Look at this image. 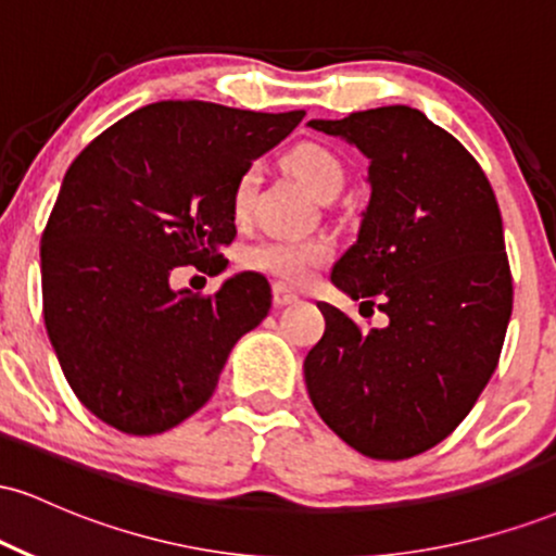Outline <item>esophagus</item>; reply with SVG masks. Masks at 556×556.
<instances>
[{
  "mask_svg": "<svg viewBox=\"0 0 556 556\" xmlns=\"http://www.w3.org/2000/svg\"><path fill=\"white\" fill-rule=\"evenodd\" d=\"M298 295L292 290H287L285 285H274V308H285V305H292Z\"/></svg>",
  "mask_w": 556,
  "mask_h": 556,
  "instance_id": "obj_1",
  "label": "esophagus"
}]
</instances>
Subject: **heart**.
Listing matches in <instances>:
<instances>
[{
    "label": "heart",
    "mask_w": 556,
    "mask_h": 556,
    "mask_svg": "<svg viewBox=\"0 0 556 556\" xmlns=\"http://www.w3.org/2000/svg\"><path fill=\"white\" fill-rule=\"evenodd\" d=\"M285 164L316 198L340 193L344 180L342 164L324 146L298 143L295 149L287 151ZM256 182V167H248L235 182L232 212L238 219H245L251 212ZM331 256H334V242L324 235H316V238H266L245 248L242 264L248 269L271 274L285 285H305L324 264H329Z\"/></svg>",
    "instance_id": "b5f03b06"
}]
</instances>
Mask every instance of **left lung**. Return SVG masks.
<instances>
[{
  "mask_svg": "<svg viewBox=\"0 0 556 556\" xmlns=\"http://www.w3.org/2000/svg\"><path fill=\"white\" fill-rule=\"evenodd\" d=\"M308 127L368 159L371 198L331 282L389 324L366 329L318 303L327 329L305 355V387L342 442L407 460L460 426L500 363L513 314L500 203L460 140L410 106Z\"/></svg>",
  "mask_w": 556,
  "mask_h": 556,
  "instance_id": "1",
  "label": "left lung"
}]
</instances>
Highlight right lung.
<instances>
[{
  "instance_id": "1",
  "label": "right lung",
  "mask_w": 556,
  "mask_h": 556,
  "mask_svg": "<svg viewBox=\"0 0 556 556\" xmlns=\"http://www.w3.org/2000/svg\"><path fill=\"white\" fill-rule=\"evenodd\" d=\"M303 117L156 101L70 164L41 235L43 321L96 418L151 437L212 397L229 350L269 314L271 287L242 271L198 295L169 279L177 266L225 264L235 182Z\"/></svg>"
}]
</instances>
